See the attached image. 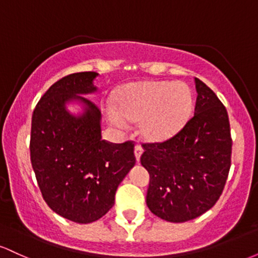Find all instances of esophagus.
Wrapping results in <instances>:
<instances>
[{
	"label": "esophagus",
	"mask_w": 258,
	"mask_h": 258,
	"mask_svg": "<svg viewBox=\"0 0 258 258\" xmlns=\"http://www.w3.org/2000/svg\"><path fill=\"white\" fill-rule=\"evenodd\" d=\"M142 153H143V148L137 144V146L135 147V155H136V160H137V162H139V159H141Z\"/></svg>",
	"instance_id": "34e87169"
}]
</instances>
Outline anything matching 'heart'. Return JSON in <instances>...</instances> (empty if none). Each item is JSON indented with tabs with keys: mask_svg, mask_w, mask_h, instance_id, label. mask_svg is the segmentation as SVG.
Returning a JSON list of instances; mask_svg holds the SVG:
<instances>
[{
	"mask_svg": "<svg viewBox=\"0 0 258 258\" xmlns=\"http://www.w3.org/2000/svg\"><path fill=\"white\" fill-rule=\"evenodd\" d=\"M193 105V92L184 82H136L120 92L116 110L109 108L106 117L117 128H125V120L139 121L142 137L148 142H162L179 131Z\"/></svg>",
	"mask_w": 258,
	"mask_h": 258,
	"instance_id": "1",
	"label": "heart"
}]
</instances>
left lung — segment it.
I'll use <instances>...</instances> for the list:
<instances>
[{
	"label": "left lung",
	"mask_w": 258,
	"mask_h": 258,
	"mask_svg": "<svg viewBox=\"0 0 258 258\" xmlns=\"http://www.w3.org/2000/svg\"><path fill=\"white\" fill-rule=\"evenodd\" d=\"M194 116L164 143L144 144L141 164L150 174L147 205L162 220H194L220 199L230 168L228 114L207 86L194 79Z\"/></svg>",
	"instance_id": "obj_1"
}]
</instances>
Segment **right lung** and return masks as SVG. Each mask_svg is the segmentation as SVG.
Masks as SVG:
<instances>
[{"instance_id": "1", "label": "right lung", "mask_w": 258, "mask_h": 258, "mask_svg": "<svg viewBox=\"0 0 258 258\" xmlns=\"http://www.w3.org/2000/svg\"><path fill=\"white\" fill-rule=\"evenodd\" d=\"M98 73L68 75L43 94L32 114L30 158L44 201L76 223L103 217L115 203L117 186L135 166L132 142L102 139V114L84 96L96 93ZM68 104L80 110L74 114Z\"/></svg>"}]
</instances>
